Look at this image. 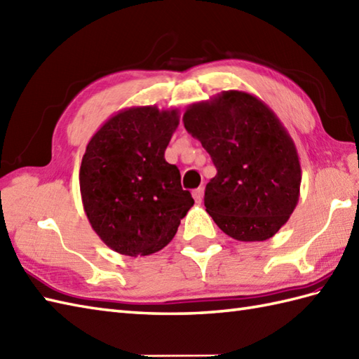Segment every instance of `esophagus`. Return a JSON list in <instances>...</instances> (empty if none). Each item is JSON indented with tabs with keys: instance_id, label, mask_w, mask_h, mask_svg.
I'll list each match as a JSON object with an SVG mask.
<instances>
[{
	"instance_id": "esophagus-1",
	"label": "esophagus",
	"mask_w": 359,
	"mask_h": 359,
	"mask_svg": "<svg viewBox=\"0 0 359 359\" xmlns=\"http://www.w3.org/2000/svg\"><path fill=\"white\" fill-rule=\"evenodd\" d=\"M193 197H194V201H196V203H202V199H203V187H201V188H197V189H194V193H193Z\"/></svg>"
}]
</instances>
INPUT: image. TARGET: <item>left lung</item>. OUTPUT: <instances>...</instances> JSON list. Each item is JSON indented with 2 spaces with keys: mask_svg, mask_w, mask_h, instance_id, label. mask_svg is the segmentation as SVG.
Instances as JSON below:
<instances>
[{
  "mask_svg": "<svg viewBox=\"0 0 359 359\" xmlns=\"http://www.w3.org/2000/svg\"><path fill=\"white\" fill-rule=\"evenodd\" d=\"M184 125L202 143L217 174L205 188V208L230 238H273L299 201L301 163L294 142L269 106L243 90L193 103Z\"/></svg>",
  "mask_w": 359,
  "mask_h": 359,
  "instance_id": "1",
  "label": "left lung"
}]
</instances>
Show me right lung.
<instances>
[{"instance_id": "obj_1", "label": "right lung", "mask_w": 359, "mask_h": 359, "mask_svg": "<svg viewBox=\"0 0 359 359\" xmlns=\"http://www.w3.org/2000/svg\"><path fill=\"white\" fill-rule=\"evenodd\" d=\"M177 109L135 106L117 112L89 140L80 193L90 226L125 256H148L171 242L193 207L180 172L165 160Z\"/></svg>"}]
</instances>
